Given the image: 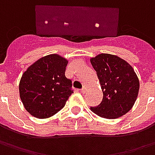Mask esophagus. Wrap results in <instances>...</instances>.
<instances>
[{
  "label": "esophagus",
  "instance_id": "obj_1",
  "mask_svg": "<svg viewBox=\"0 0 155 155\" xmlns=\"http://www.w3.org/2000/svg\"><path fill=\"white\" fill-rule=\"evenodd\" d=\"M86 90H87V89H86L85 87H82V88L81 89V92H82V93H85Z\"/></svg>",
  "mask_w": 155,
  "mask_h": 155
}]
</instances>
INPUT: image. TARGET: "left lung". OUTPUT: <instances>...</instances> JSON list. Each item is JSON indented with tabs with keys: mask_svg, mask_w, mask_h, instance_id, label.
Returning <instances> with one entry per match:
<instances>
[{
	"mask_svg": "<svg viewBox=\"0 0 155 155\" xmlns=\"http://www.w3.org/2000/svg\"><path fill=\"white\" fill-rule=\"evenodd\" d=\"M91 64L103 92L102 101L92 112L107 119H116L131 109L137 99L140 82L125 60L116 55L101 54L91 58Z\"/></svg>",
	"mask_w": 155,
	"mask_h": 155,
	"instance_id": "8db88e82",
	"label": "left lung"
}]
</instances>
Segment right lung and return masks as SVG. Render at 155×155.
<instances>
[{
	"label": "right lung",
	"instance_id": "right-lung-1",
	"mask_svg": "<svg viewBox=\"0 0 155 155\" xmlns=\"http://www.w3.org/2000/svg\"><path fill=\"white\" fill-rule=\"evenodd\" d=\"M68 62L58 54H49L35 62L22 74L20 97L31 116L45 119L64 108L73 92L72 80L65 76Z\"/></svg>",
	"mask_w": 155,
	"mask_h": 155
}]
</instances>
